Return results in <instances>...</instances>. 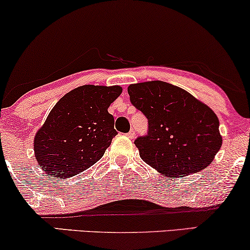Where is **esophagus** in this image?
<instances>
[{
    "label": "esophagus",
    "mask_w": 250,
    "mask_h": 250,
    "mask_svg": "<svg viewBox=\"0 0 250 250\" xmlns=\"http://www.w3.org/2000/svg\"><path fill=\"white\" fill-rule=\"evenodd\" d=\"M134 135H135L134 131H129V132L127 133V137H128L129 139H134Z\"/></svg>",
    "instance_id": "34e87169"
}]
</instances>
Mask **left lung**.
Here are the masks:
<instances>
[{
	"mask_svg": "<svg viewBox=\"0 0 250 250\" xmlns=\"http://www.w3.org/2000/svg\"><path fill=\"white\" fill-rule=\"evenodd\" d=\"M129 100L148 118V134L135 146L140 157L165 176L185 177L206 168L222 147L216 113L192 94L154 80L129 85Z\"/></svg>",
	"mask_w": 250,
	"mask_h": 250,
	"instance_id": "1",
	"label": "left lung"
}]
</instances>
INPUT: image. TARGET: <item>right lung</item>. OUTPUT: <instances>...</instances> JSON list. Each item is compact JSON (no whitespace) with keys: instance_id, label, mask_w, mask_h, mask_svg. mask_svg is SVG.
I'll use <instances>...</instances> for the list:
<instances>
[{"instance_id":"add662e5","label":"right lung","mask_w":250,"mask_h":250,"mask_svg":"<svg viewBox=\"0 0 250 250\" xmlns=\"http://www.w3.org/2000/svg\"><path fill=\"white\" fill-rule=\"evenodd\" d=\"M122 92L121 86L85 85L62 97L34 137L39 167L66 178L95 164L117 134L108 108Z\"/></svg>"}]
</instances>
